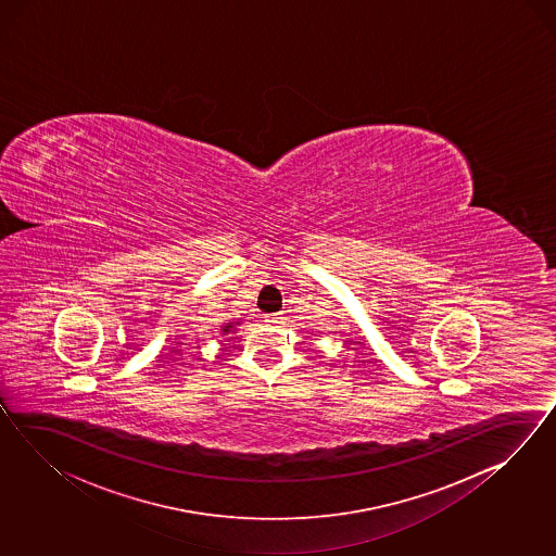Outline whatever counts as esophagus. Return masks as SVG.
Returning a JSON list of instances; mask_svg holds the SVG:
<instances>
[{"mask_svg":"<svg viewBox=\"0 0 556 556\" xmlns=\"http://www.w3.org/2000/svg\"><path fill=\"white\" fill-rule=\"evenodd\" d=\"M283 315L281 313H275V315H265V323H269V325H279V323H283Z\"/></svg>","mask_w":556,"mask_h":556,"instance_id":"34e87169","label":"esophagus"}]
</instances>
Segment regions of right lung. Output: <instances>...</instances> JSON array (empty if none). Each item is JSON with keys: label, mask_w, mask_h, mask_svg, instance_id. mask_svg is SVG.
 Masks as SVG:
<instances>
[{"label": "right lung", "mask_w": 556, "mask_h": 556, "mask_svg": "<svg viewBox=\"0 0 556 556\" xmlns=\"http://www.w3.org/2000/svg\"><path fill=\"white\" fill-rule=\"evenodd\" d=\"M241 321H229V323H223L222 325V334H229L233 333L235 327L239 325Z\"/></svg>", "instance_id": "obj_1"}]
</instances>
